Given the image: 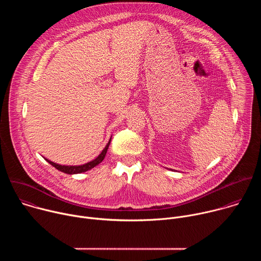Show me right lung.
Wrapping results in <instances>:
<instances>
[{
	"label": "right lung",
	"mask_w": 261,
	"mask_h": 261,
	"mask_svg": "<svg viewBox=\"0 0 261 261\" xmlns=\"http://www.w3.org/2000/svg\"><path fill=\"white\" fill-rule=\"evenodd\" d=\"M110 141H111V137L109 139V141L107 142V144L105 145V147L103 148V151L98 155L97 158H95L94 160L86 163V164H83V165H61V164H58V163H55L48 159H45L49 164H51L55 168H57L58 170L64 172V173H67V174H76V173H82V172H86L92 168H94L95 166H97L99 163H101L104 158H105V155L107 153V150H108V146L110 144Z\"/></svg>",
	"instance_id": "obj_1"
}]
</instances>
